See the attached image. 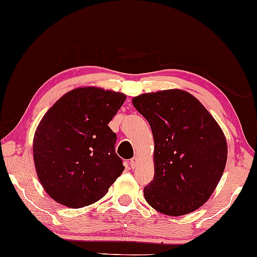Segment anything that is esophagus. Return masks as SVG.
I'll return each instance as SVG.
<instances>
[{
  "mask_svg": "<svg viewBox=\"0 0 257 257\" xmlns=\"http://www.w3.org/2000/svg\"><path fill=\"white\" fill-rule=\"evenodd\" d=\"M138 157H133L131 161H130V165H131V168L132 169H135V168H137V166H138Z\"/></svg>",
  "mask_w": 257,
  "mask_h": 257,
  "instance_id": "34e87169",
  "label": "esophagus"
}]
</instances>
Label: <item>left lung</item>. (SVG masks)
Returning <instances> with one entry per match:
<instances>
[{
  "label": "left lung",
  "instance_id": "8db88e82",
  "mask_svg": "<svg viewBox=\"0 0 257 257\" xmlns=\"http://www.w3.org/2000/svg\"><path fill=\"white\" fill-rule=\"evenodd\" d=\"M151 126L155 177L144 188L153 209L169 216L197 210L221 181L228 157L225 136L199 100L182 89L132 99Z\"/></svg>",
  "mask_w": 257,
  "mask_h": 257
}]
</instances>
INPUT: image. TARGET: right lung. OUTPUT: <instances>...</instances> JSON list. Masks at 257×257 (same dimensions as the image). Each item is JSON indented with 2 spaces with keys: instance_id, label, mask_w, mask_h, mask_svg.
I'll return each mask as SVG.
<instances>
[{
  "instance_id": "add662e5",
  "label": "right lung",
  "mask_w": 257,
  "mask_h": 257,
  "mask_svg": "<svg viewBox=\"0 0 257 257\" xmlns=\"http://www.w3.org/2000/svg\"><path fill=\"white\" fill-rule=\"evenodd\" d=\"M125 99L120 92L78 87L42 116L33 157L40 183L59 204L79 209L98 202L124 171L108 122Z\"/></svg>"
}]
</instances>
